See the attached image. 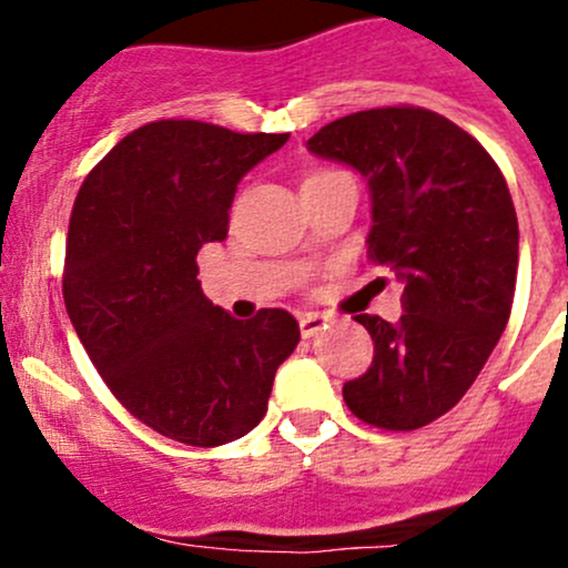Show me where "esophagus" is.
Returning a JSON list of instances; mask_svg holds the SVG:
<instances>
[{
	"instance_id": "obj_1",
	"label": "esophagus",
	"mask_w": 568,
	"mask_h": 568,
	"mask_svg": "<svg viewBox=\"0 0 568 568\" xmlns=\"http://www.w3.org/2000/svg\"><path fill=\"white\" fill-rule=\"evenodd\" d=\"M326 326V316L321 313H302L300 316V332L302 337H313L316 332H321Z\"/></svg>"
}]
</instances>
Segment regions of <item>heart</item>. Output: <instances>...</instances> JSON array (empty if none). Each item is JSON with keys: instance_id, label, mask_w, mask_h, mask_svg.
<instances>
[{"instance_id": "b5f03b06", "label": "heart", "mask_w": 568, "mask_h": 568, "mask_svg": "<svg viewBox=\"0 0 568 568\" xmlns=\"http://www.w3.org/2000/svg\"><path fill=\"white\" fill-rule=\"evenodd\" d=\"M326 175H332L329 170H318V173H311L305 178V183H313V181H321V178H326ZM305 183H302V186H305Z\"/></svg>"}]
</instances>
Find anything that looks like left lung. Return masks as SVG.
<instances>
[{"mask_svg": "<svg viewBox=\"0 0 568 568\" xmlns=\"http://www.w3.org/2000/svg\"><path fill=\"white\" fill-rule=\"evenodd\" d=\"M307 145L368 178V257L404 283L398 324L354 316L374 359L343 400L368 426L415 432L459 404L511 316L519 227L508 183L473 134L423 106L346 114Z\"/></svg>", "mask_w": 568, "mask_h": 568, "instance_id": "8db88e82", "label": "left lung"}]
</instances>
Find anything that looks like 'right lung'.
I'll list each match as a JSON object with an SVG mask.
<instances>
[{"label":"right lung","mask_w":568,"mask_h":568,"mask_svg":"<svg viewBox=\"0 0 568 568\" xmlns=\"http://www.w3.org/2000/svg\"><path fill=\"white\" fill-rule=\"evenodd\" d=\"M288 134L153 120L90 170L71 211L62 296L84 352L125 412L194 448L263 420L300 343L288 311L250 321L200 291L197 252L222 242L239 181Z\"/></svg>","instance_id":"obj_1"}]
</instances>
